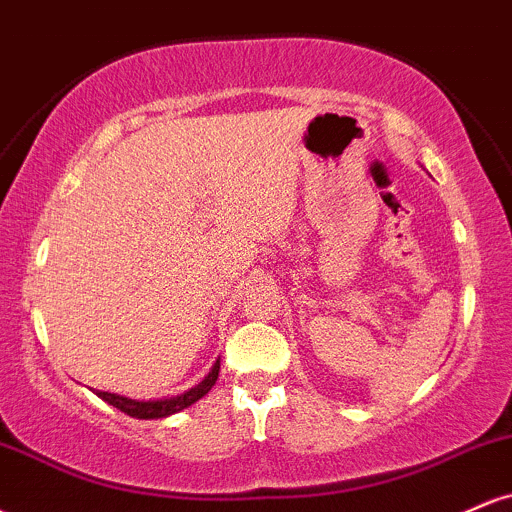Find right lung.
<instances>
[{"instance_id":"add662e5","label":"right lung","mask_w":512,"mask_h":512,"mask_svg":"<svg viewBox=\"0 0 512 512\" xmlns=\"http://www.w3.org/2000/svg\"><path fill=\"white\" fill-rule=\"evenodd\" d=\"M219 368H221V361L214 363V368L209 370L207 378L202 380V383L192 387V390L182 392L178 397H170V399H154V402H137V399H127V397H120V395H113V392H101L98 390L96 395L105 399L108 404H113L115 409L125 411L127 416H132V419H166L170 414H178V411L192 407V404L197 402V399H202L207 392L214 387L216 378H219Z\"/></svg>"}]
</instances>
